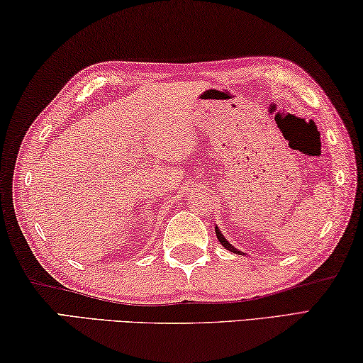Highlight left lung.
<instances>
[{"label":"left lung","instance_id":"8db88e82","mask_svg":"<svg viewBox=\"0 0 363 363\" xmlns=\"http://www.w3.org/2000/svg\"><path fill=\"white\" fill-rule=\"evenodd\" d=\"M215 233H216V238H218V240H220V244L224 247V249L226 250H229V252H233V254H238V255H242V252H240L239 249H235V247L229 242V240L224 238L223 235V233L220 231V228L218 226H215Z\"/></svg>","mask_w":363,"mask_h":363}]
</instances>
